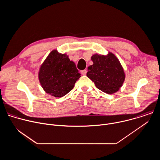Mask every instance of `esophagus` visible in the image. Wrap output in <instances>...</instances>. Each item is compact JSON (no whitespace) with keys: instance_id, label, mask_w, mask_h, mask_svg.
Returning a JSON list of instances; mask_svg holds the SVG:
<instances>
[{"instance_id":"1","label":"esophagus","mask_w":160,"mask_h":160,"mask_svg":"<svg viewBox=\"0 0 160 160\" xmlns=\"http://www.w3.org/2000/svg\"><path fill=\"white\" fill-rule=\"evenodd\" d=\"M87 70H82V74L83 75H85L86 74H87Z\"/></svg>"}]
</instances>
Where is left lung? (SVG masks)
I'll list each match as a JSON object with an SVG mask.
<instances>
[{
  "mask_svg": "<svg viewBox=\"0 0 160 160\" xmlns=\"http://www.w3.org/2000/svg\"><path fill=\"white\" fill-rule=\"evenodd\" d=\"M93 64L88 67L87 76L98 88L107 94L120 89L125 80L123 68L117 58L109 52L106 56L94 54L91 58Z\"/></svg>",
  "mask_w": 160,
  "mask_h": 160,
  "instance_id": "obj_1",
  "label": "left lung"
}]
</instances>
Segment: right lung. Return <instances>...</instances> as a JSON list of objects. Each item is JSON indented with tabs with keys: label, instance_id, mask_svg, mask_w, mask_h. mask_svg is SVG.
<instances>
[{
	"label": "right lung",
	"instance_id": "add662e5",
	"mask_svg": "<svg viewBox=\"0 0 160 160\" xmlns=\"http://www.w3.org/2000/svg\"><path fill=\"white\" fill-rule=\"evenodd\" d=\"M80 77L74 62L56 50L45 59L38 73L40 83L45 92L56 98L62 97L70 92Z\"/></svg>",
	"mask_w": 160,
	"mask_h": 160
}]
</instances>
